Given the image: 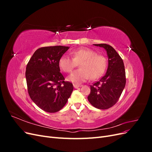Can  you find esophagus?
<instances>
[{
	"mask_svg": "<svg viewBox=\"0 0 152 152\" xmlns=\"http://www.w3.org/2000/svg\"><path fill=\"white\" fill-rule=\"evenodd\" d=\"M73 87H74L75 89H77V88H79V87H80V86L77 85V84H73Z\"/></svg>",
	"mask_w": 152,
	"mask_h": 152,
	"instance_id": "34e87169",
	"label": "esophagus"
}]
</instances>
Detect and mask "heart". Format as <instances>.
<instances>
[{
	"mask_svg": "<svg viewBox=\"0 0 152 152\" xmlns=\"http://www.w3.org/2000/svg\"><path fill=\"white\" fill-rule=\"evenodd\" d=\"M72 58L63 55L59 58L58 65L61 70L69 73L80 64V69L73 72L67 77V80L74 84H80L91 78L92 80L102 77L107 68L106 58L98 54L95 50L89 48H79L71 53Z\"/></svg>",
	"mask_w": 152,
	"mask_h": 152,
	"instance_id": "obj_1",
	"label": "heart"
}]
</instances>
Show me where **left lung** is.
<instances>
[{
	"instance_id": "left-lung-1",
	"label": "left lung",
	"mask_w": 152,
	"mask_h": 152,
	"mask_svg": "<svg viewBox=\"0 0 152 152\" xmlns=\"http://www.w3.org/2000/svg\"><path fill=\"white\" fill-rule=\"evenodd\" d=\"M105 49L108 58L106 74L99 81L91 86L87 97L89 103L96 108L108 109L115 104L126 86V72L122 59L111 45L93 44Z\"/></svg>"
}]
</instances>
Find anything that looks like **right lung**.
Listing matches in <instances>:
<instances>
[{"instance_id": "obj_1", "label": "right lung", "mask_w": 152, "mask_h": 152, "mask_svg": "<svg viewBox=\"0 0 152 152\" xmlns=\"http://www.w3.org/2000/svg\"><path fill=\"white\" fill-rule=\"evenodd\" d=\"M69 48L62 45L39 48L27 64L25 77L30 97L45 112L59 111L73 91V84L64 81L58 65Z\"/></svg>"}]
</instances>
